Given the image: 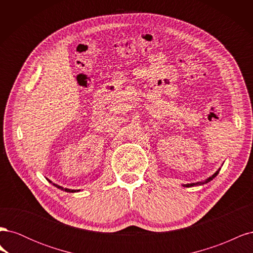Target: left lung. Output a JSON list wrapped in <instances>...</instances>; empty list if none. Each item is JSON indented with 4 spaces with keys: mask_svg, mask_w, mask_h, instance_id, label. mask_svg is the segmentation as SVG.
<instances>
[{
    "mask_svg": "<svg viewBox=\"0 0 253 253\" xmlns=\"http://www.w3.org/2000/svg\"><path fill=\"white\" fill-rule=\"evenodd\" d=\"M219 170L220 169H218L215 173H214L212 176H210L209 178H207L205 181H202V182H196V183H187V185H183V187H194V186H200V185H204V183H207V182H209V181H211L214 177H216V175L218 174V172H219Z\"/></svg>",
    "mask_w": 253,
    "mask_h": 253,
    "instance_id": "1",
    "label": "left lung"
}]
</instances>
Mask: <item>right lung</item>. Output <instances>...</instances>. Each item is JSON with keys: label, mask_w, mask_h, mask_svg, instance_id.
<instances>
[{"label": "right lung", "mask_w": 253, "mask_h": 253, "mask_svg": "<svg viewBox=\"0 0 253 253\" xmlns=\"http://www.w3.org/2000/svg\"><path fill=\"white\" fill-rule=\"evenodd\" d=\"M49 182H51L49 179H47ZM53 186H55L56 188H58V189H60V190H62V191H65V192H71V193H74V192H78V191H80V190H71V189H67V188H63V187H61V186H59V185H57V183H53V182H51Z\"/></svg>", "instance_id": "add662e5"}]
</instances>
